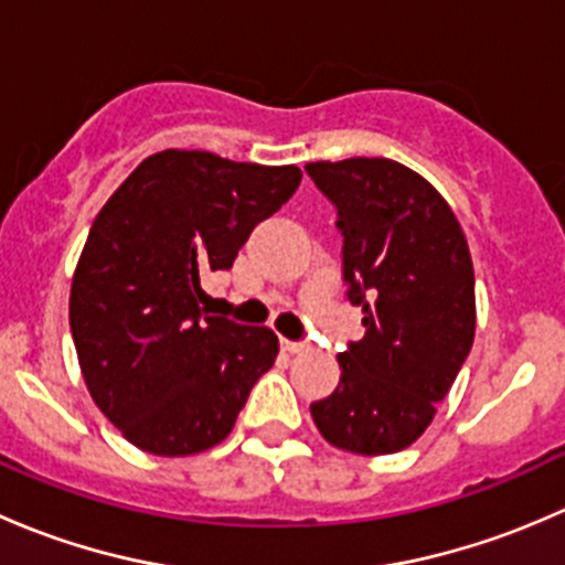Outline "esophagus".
Segmentation results:
<instances>
[{"label":"esophagus","instance_id":"34e87169","mask_svg":"<svg viewBox=\"0 0 565 565\" xmlns=\"http://www.w3.org/2000/svg\"><path fill=\"white\" fill-rule=\"evenodd\" d=\"M281 347L287 352H292V355H295V352H303L306 350L303 341H289V339H281Z\"/></svg>","mask_w":565,"mask_h":565}]
</instances>
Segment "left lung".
<instances>
[{
  "label": "left lung",
  "mask_w": 565,
  "mask_h": 565,
  "mask_svg": "<svg viewBox=\"0 0 565 565\" xmlns=\"http://www.w3.org/2000/svg\"><path fill=\"white\" fill-rule=\"evenodd\" d=\"M306 172L339 213L347 298L366 328L339 352V385L311 418L341 451L396 454L424 435L470 355V248L446 199L402 163L347 158Z\"/></svg>",
  "instance_id": "8db88e82"
}]
</instances>
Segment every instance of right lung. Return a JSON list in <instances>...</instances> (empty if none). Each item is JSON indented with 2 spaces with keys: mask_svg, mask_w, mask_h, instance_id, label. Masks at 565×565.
Wrapping results in <instances>:
<instances>
[{
  "mask_svg": "<svg viewBox=\"0 0 565 565\" xmlns=\"http://www.w3.org/2000/svg\"><path fill=\"white\" fill-rule=\"evenodd\" d=\"M300 177L298 167L163 150L93 221L73 273V344L93 402L141 451L191 457L218 446L276 361L270 328L202 309L199 276L230 270Z\"/></svg>",
  "mask_w": 565,
  "mask_h": 565,
  "instance_id": "1",
  "label": "right lung"
}]
</instances>
